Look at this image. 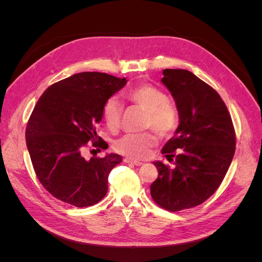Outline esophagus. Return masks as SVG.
I'll return each instance as SVG.
<instances>
[{
    "instance_id": "esophagus-1",
    "label": "esophagus",
    "mask_w": 262,
    "mask_h": 262,
    "mask_svg": "<svg viewBox=\"0 0 262 262\" xmlns=\"http://www.w3.org/2000/svg\"><path fill=\"white\" fill-rule=\"evenodd\" d=\"M124 162L125 163H130V164H134L136 166H141L142 164V162H140V161H137V160H132V158H129V157H126V158H124Z\"/></svg>"
}]
</instances>
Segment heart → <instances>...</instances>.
I'll list each match as a JSON object with an SVG mask.
<instances>
[{
    "instance_id": "obj_1",
    "label": "heart",
    "mask_w": 262,
    "mask_h": 262,
    "mask_svg": "<svg viewBox=\"0 0 262 262\" xmlns=\"http://www.w3.org/2000/svg\"><path fill=\"white\" fill-rule=\"evenodd\" d=\"M126 97L134 104L146 110L147 128H153L162 136H168L177 128L179 117L176 107L168 102V97L162 90L149 83H141L126 92ZM104 119L110 128L120 121L122 105L117 97H110L104 106ZM157 143L153 132L126 133L115 142V149L130 158L142 160L148 156L149 150Z\"/></svg>"
}]
</instances>
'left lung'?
<instances>
[{"label": "left lung", "mask_w": 262, "mask_h": 262, "mask_svg": "<svg viewBox=\"0 0 262 262\" xmlns=\"http://www.w3.org/2000/svg\"><path fill=\"white\" fill-rule=\"evenodd\" d=\"M163 75L179 125L162 154L175 166L153 163L158 176L150 195L163 209L177 212L196 207L216 191L233 161L236 138L231 115L215 90L187 70L166 69Z\"/></svg>", "instance_id": "8db88e82"}]
</instances>
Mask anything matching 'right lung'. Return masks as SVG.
Returning <instances> with one entry per match:
<instances>
[{
    "label": "right lung",
    "instance_id": "right-lung-1",
    "mask_svg": "<svg viewBox=\"0 0 262 262\" xmlns=\"http://www.w3.org/2000/svg\"><path fill=\"white\" fill-rule=\"evenodd\" d=\"M126 84L99 72L77 73L52 84L38 99L26 128V144L36 175L57 199L91 207L108 191L109 172L122 162L118 154L85 160L87 142L102 147L96 128L106 101Z\"/></svg>",
    "mask_w": 262,
    "mask_h": 262
}]
</instances>
